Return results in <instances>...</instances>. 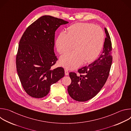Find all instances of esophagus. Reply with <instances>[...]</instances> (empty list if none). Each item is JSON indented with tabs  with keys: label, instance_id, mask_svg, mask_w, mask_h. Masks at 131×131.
Returning <instances> with one entry per match:
<instances>
[{
	"label": "esophagus",
	"instance_id": "obj_1",
	"mask_svg": "<svg viewBox=\"0 0 131 131\" xmlns=\"http://www.w3.org/2000/svg\"><path fill=\"white\" fill-rule=\"evenodd\" d=\"M65 74L66 76H68L69 74V72L67 69H65Z\"/></svg>",
	"mask_w": 131,
	"mask_h": 131
}]
</instances>
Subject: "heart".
<instances>
[{"mask_svg":"<svg viewBox=\"0 0 131 131\" xmlns=\"http://www.w3.org/2000/svg\"><path fill=\"white\" fill-rule=\"evenodd\" d=\"M67 34L61 32L56 40L58 51L62 54L72 47L74 51L61 56L60 64L73 70L84 63L94 61L100 54L104 43V34L102 29L92 24L78 23L67 29Z\"/></svg>","mask_w":131,"mask_h":131,"instance_id":"b5f03b06","label":"heart"}]
</instances>
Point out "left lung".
Here are the masks:
<instances>
[{"label": "left lung", "mask_w": 131, "mask_h": 131, "mask_svg": "<svg viewBox=\"0 0 131 131\" xmlns=\"http://www.w3.org/2000/svg\"><path fill=\"white\" fill-rule=\"evenodd\" d=\"M106 38L103 50L100 57L95 61L78 70L77 76L74 72H70L71 84L67 90L70 96L76 101L85 102L94 97L106 83L109 76L113 57L110 37L104 28Z\"/></svg>", "instance_id": "obj_1"}]
</instances>
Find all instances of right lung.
Returning <instances> with one entry per match:
<instances>
[{
    "label": "right lung",
    "instance_id": "obj_1",
    "mask_svg": "<svg viewBox=\"0 0 131 131\" xmlns=\"http://www.w3.org/2000/svg\"><path fill=\"white\" fill-rule=\"evenodd\" d=\"M67 23L61 18L42 16L27 27L20 41L16 70L23 89L32 97L47 95L51 85L65 75L63 68L51 67L58 60L54 52L55 32Z\"/></svg>",
    "mask_w": 131,
    "mask_h": 131
}]
</instances>
